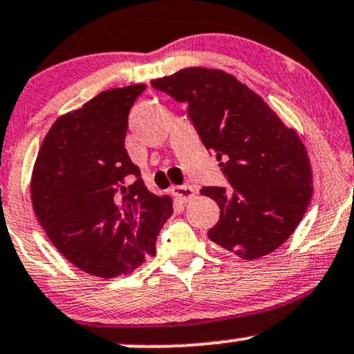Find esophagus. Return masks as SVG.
I'll return each mask as SVG.
<instances>
[{"instance_id":"1","label":"esophagus","mask_w":354,"mask_h":354,"mask_svg":"<svg viewBox=\"0 0 354 354\" xmlns=\"http://www.w3.org/2000/svg\"><path fill=\"white\" fill-rule=\"evenodd\" d=\"M171 192H173V195L176 196V200H180L181 203H186V201H189L193 196H195V189L188 185L173 186V189H171Z\"/></svg>"}]
</instances>
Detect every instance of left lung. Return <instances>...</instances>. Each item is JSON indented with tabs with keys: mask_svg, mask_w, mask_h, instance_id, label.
I'll list each match as a JSON object with an SVG mask.
<instances>
[{
	"mask_svg": "<svg viewBox=\"0 0 354 354\" xmlns=\"http://www.w3.org/2000/svg\"><path fill=\"white\" fill-rule=\"evenodd\" d=\"M151 85L188 104L186 114L230 183L201 188L220 207L208 239L245 260L281 247L313 196L308 151L296 131L223 70L183 68Z\"/></svg>",
	"mask_w": 354,
	"mask_h": 354,
	"instance_id": "1",
	"label": "left lung"
}]
</instances>
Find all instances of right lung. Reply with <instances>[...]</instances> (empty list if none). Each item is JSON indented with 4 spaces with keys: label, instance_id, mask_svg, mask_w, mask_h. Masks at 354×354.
Segmentation results:
<instances>
[{
    "label": "right lung",
    "instance_id": "add662e5",
    "mask_svg": "<svg viewBox=\"0 0 354 354\" xmlns=\"http://www.w3.org/2000/svg\"><path fill=\"white\" fill-rule=\"evenodd\" d=\"M145 84L100 92L55 120L32 178L37 218L57 250L80 270L112 279L156 254L173 213L169 196L145 186L124 139Z\"/></svg>",
    "mask_w": 354,
    "mask_h": 354
}]
</instances>
